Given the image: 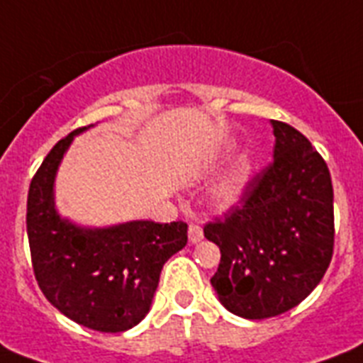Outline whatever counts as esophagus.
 <instances>
[{
    "label": "esophagus",
    "instance_id": "obj_1",
    "mask_svg": "<svg viewBox=\"0 0 363 363\" xmlns=\"http://www.w3.org/2000/svg\"><path fill=\"white\" fill-rule=\"evenodd\" d=\"M201 238L203 229L197 223H190V228H188V240H190V244H197Z\"/></svg>",
    "mask_w": 363,
    "mask_h": 363
}]
</instances>
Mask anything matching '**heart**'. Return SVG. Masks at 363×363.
<instances>
[{
    "label": "heart",
    "mask_w": 363,
    "mask_h": 363,
    "mask_svg": "<svg viewBox=\"0 0 363 363\" xmlns=\"http://www.w3.org/2000/svg\"><path fill=\"white\" fill-rule=\"evenodd\" d=\"M240 191H242V179L240 177H228L214 186L212 199L218 207H231L233 203H237V199L240 197Z\"/></svg>",
    "instance_id": "1"
}]
</instances>
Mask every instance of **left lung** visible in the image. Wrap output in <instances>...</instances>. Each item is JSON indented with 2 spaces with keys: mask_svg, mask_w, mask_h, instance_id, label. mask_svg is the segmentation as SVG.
<instances>
[{
  "mask_svg": "<svg viewBox=\"0 0 363 363\" xmlns=\"http://www.w3.org/2000/svg\"><path fill=\"white\" fill-rule=\"evenodd\" d=\"M274 162L248 182L242 205L205 225L222 252L211 284L244 319L281 315L313 291L334 253V188L306 135L270 121Z\"/></svg>",
  "mask_w": 363,
  "mask_h": 363,
  "instance_id": "left-lung-1",
  "label": "left lung"
}]
</instances>
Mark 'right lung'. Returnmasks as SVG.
I'll return each mask as SVG.
<instances>
[{
    "label": "right lung",
    "mask_w": 363,
    "mask_h": 363,
    "mask_svg": "<svg viewBox=\"0 0 363 363\" xmlns=\"http://www.w3.org/2000/svg\"><path fill=\"white\" fill-rule=\"evenodd\" d=\"M89 126L70 132L44 158L29 184L26 222L35 278L50 304L78 325L115 334L149 313L162 267L186 246L188 225L132 220L84 228L59 216V164L74 135Z\"/></svg>",
    "instance_id": "right-lung-1"
}]
</instances>
